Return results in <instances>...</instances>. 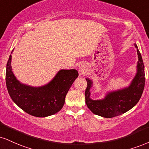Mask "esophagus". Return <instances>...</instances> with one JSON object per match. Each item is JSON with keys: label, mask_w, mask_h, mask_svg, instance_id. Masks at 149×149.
<instances>
[{"label": "esophagus", "mask_w": 149, "mask_h": 149, "mask_svg": "<svg viewBox=\"0 0 149 149\" xmlns=\"http://www.w3.org/2000/svg\"><path fill=\"white\" fill-rule=\"evenodd\" d=\"M78 71H79V72L81 73V74H84L86 71L85 66L83 65V64H80L79 67H78Z\"/></svg>", "instance_id": "34e87169"}]
</instances>
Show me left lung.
<instances>
[{"label":"left lung","mask_w":149,"mask_h":149,"mask_svg":"<svg viewBox=\"0 0 149 149\" xmlns=\"http://www.w3.org/2000/svg\"><path fill=\"white\" fill-rule=\"evenodd\" d=\"M137 71L129 87L108 93L102 100H92L90 98V88L92 81L86 78L87 82L85 90V103L93 113L105 118H112L121 115L130 110L138 103L144 91L145 85L144 65L141 53L138 48Z\"/></svg>","instance_id":"obj_1"}]
</instances>
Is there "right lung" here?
Returning a JSON list of instances; mask_svg holds the SVG:
<instances>
[{
	"label": "right lung",
	"instance_id": "obj_1",
	"mask_svg": "<svg viewBox=\"0 0 149 149\" xmlns=\"http://www.w3.org/2000/svg\"><path fill=\"white\" fill-rule=\"evenodd\" d=\"M11 60L10 55L5 80L12 101L28 114L37 117H46L58 112L63 107L68 91L78 78V71L62 69L47 85L33 87L21 84L16 78L12 71Z\"/></svg>",
	"mask_w": 149,
	"mask_h": 149
}]
</instances>
